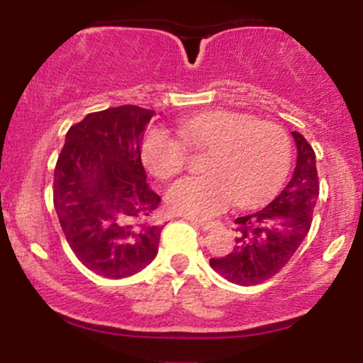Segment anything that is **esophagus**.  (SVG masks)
I'll return each instance as SVG.
<instances>
[{
	"label": "esophagus",
	"mask_w": 363,
	"mask_h": 363,
	"mask_svg": "<svg viewBox=\"0 0 363 363\" xmlns=\"http://www.w3.org/2000/svg\"><path fill=\"white\" fill-rule=\"evenodd\" d=\"M193 223L196 225V227L201 228V230H205V232L211 230V228L218 227L220 225V222H201V220H193Z\"/></svg>",
	"instance_id": "obj_1"
}]
</instances>
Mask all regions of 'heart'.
<instances>
[{
  "instance_id": "heart-1",
  "label": "heart",
  "mask_w": 363,
  "mask_h": 363,
  "mask_svg": "<svg viewBox=\"0 0 363 363\" xmlns=\"http://www.w3.org/2000/svg\"><path fill=\"white\" fill-rule=\"evenodd\" d=\"M177 133L191 148L208 152L203 164L206 176L181 179L165 193V201L177 215L205 220L232 201L256 205L272 196L289 172L290 136L272 121L215 111L182 119ZM184 144L167 129L150 128L141 141L145 167L157 179L177 176L187 165Z\"/></svg>"
}]
</instances>
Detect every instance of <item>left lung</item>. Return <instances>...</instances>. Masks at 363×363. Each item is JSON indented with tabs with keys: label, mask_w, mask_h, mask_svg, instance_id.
Instances as JSON below:
<instances>
[{
	"label": "left lung",
	"mask_w": 363,
	"mask_h": 363,
	"mask_svg": "<svg viewBox=\"0 0 363 363\" xmlns=\"http://www.w3.org/2000/svg\"><path fill=\"white\" fill-rule=\"evenodd\" d=\"M297 145V165L286 186L272 203L235 220L234 251L211 257L210 266L237 285H259L291 259L309 234L319 177L314 148L301 133L291 131Z\"/></svg>",
	"instance_id": "obj_1"
}]
</instances>
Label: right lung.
I'll use <instances>...</instances> for the list:
<instances>
[{
    "label": "right lung",
    "instance_id": "1",
    "mask_svg": "<svg viewBox=\"0 0 363 363\" xmlns=\"http://www.w3.org/2000/svg\"><path fill=\"white\" fill-rule=\"evenodd\" d=\"M155 112L119 106L91 112L66 133L54 169V208L74 256L90 272L126 278L155 259L160 196L141 164L145 126Z\"/></svg>",
    "mask_w": 363,
    "mask_h": 363
}]
</instances>
